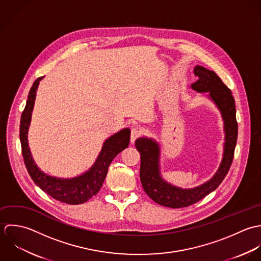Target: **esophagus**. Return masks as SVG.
<instances>
[{"label":"esophagus","mask_w":261,"mask_h":261,"mask_svg":"<svg viewBox=\"0 0 261 261\" xmlns=\"http://www.w3.org/2000/svg\"><path fill=\"white\" fill-rule=\"evenodd\" d=\"M141 135V131L138 128H132L131 135H130V141L131 143H134L135 140Z\"/></svg>","instance_id":"34e87169"}]
</instances>
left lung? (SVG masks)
<instances>
[{"mask_svg":"<svg viewBox=\"0 0 261 261\" xmlns=\"http://www.w3.org/2000/svg\"><path fill=\"white\" fill-rule=\"evenodd\" d=\"M194 72L199 80L192 84V89L199 93H208V98L221 112L224 121V153L221 164L214 176L194 189H181L165 181L159 168V144L151 138L141 137L135 141L140 152V180L144 192L158 205L168 208H185L204 199L215 191L228 173L233 161L237 142L238 124L236 121L235 101L231 90L213 70L197 65Z\"/></svg>","mask_w":261,"mask_h":261,"instance_id":"obj_1","label":"left lung"}]
</instances>
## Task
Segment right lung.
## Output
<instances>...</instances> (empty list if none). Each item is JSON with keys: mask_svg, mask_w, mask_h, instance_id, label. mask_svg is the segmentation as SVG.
Returning <instances> with one entry per match:
<instances>
[{"mask_svg": "<svg viewBox=\"0 0 261 261\" xmlns=\"http://www.w3.org/2000/svg\"><path fill=\"white\" fill-rule=\"evenodd\" d=\"M42 79L43 76L38 77L34 82L21 116L20 141L24 162L33 181L53 199L69 205L84 204L101 190L112 160L122 150L128 147L130 141V129H122L109 137L105 141L102 150L94 165H92V167L85 173L72 178H60L44 173L39 169L32 158L27 138L36 98V91L39 82Z\"/></svg>", "mask_w": 261, "mask_h": 261, "instance_id": "obj_1", "label": "right lung"}]
</instances>
